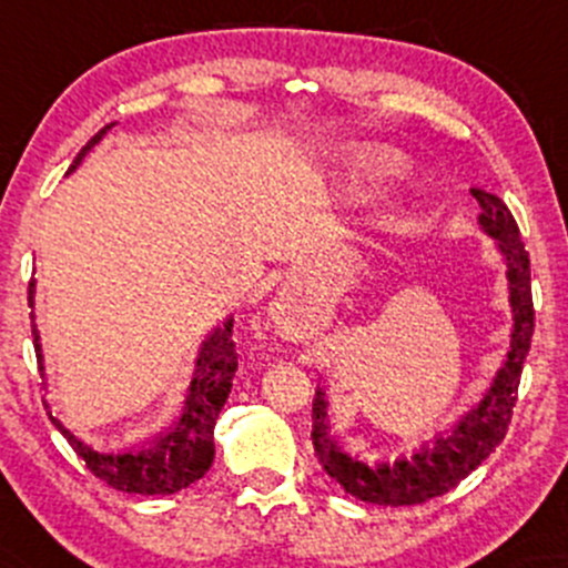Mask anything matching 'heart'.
Listing matches in <instances>:
<instances>
[{
  "label": "heart",
  "mask_w": 568,
  "mask_h": 568,
  "mask_svg": "<svg viewBox=\"0 0 568 568\" xmlns=\"http://www.w3.org/2000/svg\"><path fill=\"white\" fill-rule=\"evenodd\" d=\"M400 171V158L387 149L349 146L342 158V179L352 192H361L374 181Z\"/></svg>",
  "instance_id": "b5f03b06"
}]
</instances>
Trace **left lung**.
<instances>
[{"instance_id": "left-lung-1", "label": "left lung", "mask_w": 568, "mask_h": 568, "mask_svg": "<svg viewBox=\"0 0 568 568\" xmlns=\"http://www.w3.org/2000/svg\"><path fill=\"white\" fill-rule=\"evenodd\" d=\"M470 192L484 207L478 219L480 226L488 237L497 240L499 253L505 256L513 306L510 352H507L505 366L497 371L484 400L473 410H467L452 433L438 435L414 456H400V459L382 462V465H366L361 459H352L336 446V440L328 435L323 389H317L315 403H312V446H315L317 462L328 478H334L344 491L363 501L403 507L440 497L462 478H467L499 446L513 419L520 371H524L534 334L531 264L524 240H520L518 224H515L505 202L497 194L484 192V189H470Z\"/></svg>"}]
</instances>
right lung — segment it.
Returning a JSON list of instances; mask_svg holds the SVG:
<instances>
[{"instance_id":"right-lung-1","label":"right lung","mask_w":568,"mask_h":568,"mask_svg":"<svg viewBox=\"0 0 568 568\" xmlns=\"http://www.w3.org/2000/svg\"><path fill=\"white\" fill-rule=\"evenodd\" d=\"M112 125L101 128L93 139L84 143L82 152L71 162L69 173L80 165L84 154L106 135V130ZM29 306L34 310V277L29 283ZM31 334H34L37 361L42 363V344H39L34 312H31ZM234 371H237V349H234L232 342V321H226L202 344L194 379L189 384L184 410H181L175 427L162 433L149 446H141L139 452L101 454L95 448L84 446L80 438H74L53 414H50V419L61 429V435L69 440L77 456L84 459L88 470L95 478L106 480L116 491L143 494V497H149V494H175L211 470L213 452H216V446H213V427H216L221 408H224L226 397H230Z\"/></svg>"}]
</instances>
